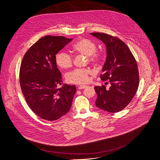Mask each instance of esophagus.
Returning a JSON list of instances; mask_svg holds the SVG:
<instances>
[{"instance_id": "esophagus-1", "label": "esophagus", "mask_w": 160, "mask_h": 160, "mask_svg": "<svg viewBox=\"0 0 160 160\" xmlns=\"http://www.w3.org/2000/svg\"><path fill=\"white\" fill-rule=\"evenodd\" d=\"M87 86L86 85H80L78 87V89H83V88H85Z\"/></svg>"}]
</instances>
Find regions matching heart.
<instances>
[{"instance_id":"1","label":"heart","mask_w":160,"mask_h":160,"mask_svg":"<svg viewBox=\"0 0 160 160\" xmlns=\"http://www.w3.org/2000/svg\"><path fill=\"white\" fill-rule=\"evenodd\" d=\"M96 45L94 42L87 38H80L73 45V51L77 53L87 56L89 63L98 64L101 62L102 57L99 52H96ZM56 62L62 69L67 70L73 65V58L66 52L61 51L56 56ZM90 71L85 68H78L69 73L67 75V80L69 83L75 84H85L89 81Z\"/></svg>"}]
</instances>
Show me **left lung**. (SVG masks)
<instances>
[{"mask_svg":"<svg viewBox=\"0 0 160 160\" xmlns=\"http://www.w3.org/2000/svg\"><path fill=\"white\" fill-rule=\"evenodd\" d=\"M90 34L106 45V60L100 77L111 84L108 88L104 85L94 87L98 95L96 105L109 112L120 111L131 102L138 90V64L127 45L119 38L103 33Z\"/></svg>","mask_w":160,"mask_h":160,"instance_id":"left-lung-1","label":"left lung"}]
</instances>
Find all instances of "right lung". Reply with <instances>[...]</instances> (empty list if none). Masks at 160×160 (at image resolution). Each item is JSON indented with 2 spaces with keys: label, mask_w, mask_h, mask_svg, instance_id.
Masks as SVG:
<instances>
[{
  "label": "right lung",
  "mask_w": 160,
  "mask_h": 160,
  "mask_svg": "<svg viewBox=\"0 0 160 160\" xmlns=\"http://www.w3.org/2000/svg\"><path fill=\"white\" fill-rule=\"evenodd\" d=\"M73 38L47 35L40 38L22 58L19 70L22 93L38 117L54 121L70 111L75 85L63 84L56 55Z\"/></svg>",
  "instance_id": "right-lung-1"
}]
</instances>
